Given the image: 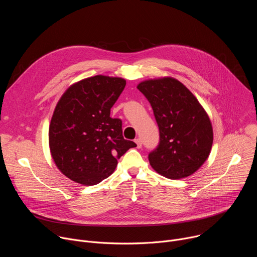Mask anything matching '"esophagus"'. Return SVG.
Listing matches in <instances>:
<instances>
[{"label": "esophagus", "instance_id": "esophagus-1", "mask_svg": "<svg viewBox=\"0 0 257 257\" xmlns=\"http://www.w3.org/2000/svg\"><path fill=\"white\" fill-rule=\"evenodd\" d=\"M135 143L137 144V148H138V149H141V146H142V140H141L140 138H136V139H135Z\"/></svg>", "mask_w": 257, "mask_h": 257}]
</instances>
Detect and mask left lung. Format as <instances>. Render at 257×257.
<instances>
[{"label":"left lung","mask_w":257,"mask_h":257,"mask_svg":"<svg viewBox=\"0 0 257 257\" xmlns=\"http://www.w3.org/2000/svg\"><path fill=\"white\" fill-rule=\"evenodd\" d=\"M137 88L150 101L160 130L159 144L149 155L151 166L169 179L192 175L208 158L213 140L203 107L174 78L143 81Z\"/></svg>","instance_id":"left-lung-1"}]
</instances>
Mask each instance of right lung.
I'll list each match as a JSON object with an SVG mask.
<instances>
[{"label": "right lung", "mask_w": 257, "mask_h": 257, "mask_svg": "<svg viewBox=\"0 0 257 257\" xmlns=\"http://www.w3.org/2000/svg\"><path fill=\"white\" fill-rule=\"evenodd\" d=\"M125 85L123 78L96 75L73 84L59 100L49 130L50 149L58 169L72 181L98 184L136 146L124 139L121 119L109 117Z\"/></svg>", "instance_id": "right-lung-1"}]
</instances>
